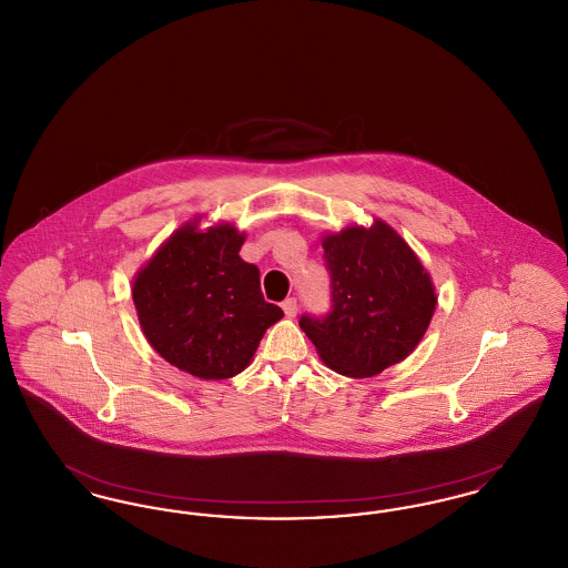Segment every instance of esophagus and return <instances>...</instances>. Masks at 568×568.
Here are the masks:
<instances>
[{"mask_svg":"<svg viewBox=\"0 0 568 568\" xmlns=\"http://www.w3.org/2000/svg\"><path fill=\"white\" fill-rule=\"evenodd\" d=\"M283 313H285V317H296L297 315V300L296 297H287L283 304Z\"/></svg>","mask_w":568,"mask_h":568,"instance_id":"1","label":"esophagus"}]
</instances>
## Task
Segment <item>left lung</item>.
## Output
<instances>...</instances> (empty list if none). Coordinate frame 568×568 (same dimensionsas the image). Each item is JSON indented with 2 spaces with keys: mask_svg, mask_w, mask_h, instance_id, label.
Segmentation results:
<instances>
[{
  "mask_svg": "<svg viewBox=\"0 0 568 568\" xmlns=\"http://www.w3.org/2000/svg\"><path fill=\"white\" fill-rule=\"evenodd\" d=\"M329 311L302 315L300 327L325 364L347 377H375L398 364L426 334L436 306L430 274L383 221L325 236Z\"/></svg>",
  "mask_w": 568,
  "mask_h": 568,
  "instance_id": "8db88e82",
  "label": "left lung"
}]
</instances>
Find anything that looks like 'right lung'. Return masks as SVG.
<instances>
[{
	"label": "right lung",
	"mask_w": 568,
	"mask_h": 568,
	"mask_svg": "<svg viewBox=\"0 0 568 568\" xmlns=\"http://www.w3.org/2000/svg\"><path fill=\"white\" fill-rule=\"evenodd\" d=\"M234 225L176 230L138 272L135 311L151 347L197 378L244 371L264 332L283 317L260 290V268L241 260Z\"/></svg>",
	"instance_id": "obj_1"
}]
</instances>
